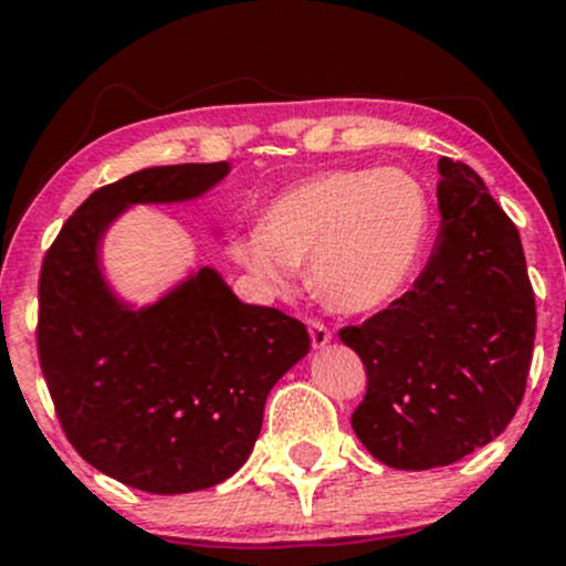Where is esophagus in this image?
Here are the masks:
<instances>
[{"mask_svg":"<svg viewBox=\"0 0 566 566\" xmlns=\"http://www.w3.org/2000/svg\"><path fill=\"white\" fill-rule=\"evenodd\" d=\"M308 333H311V343H314V348H324L329 340H333L329 327L319 319H308Z\"/></svg>","mask_w":566,"mask_h":566,"instance_id":"1","label":"esophagus"}]
</instances>
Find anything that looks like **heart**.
Segmentation results:
<instances>
[{"instance_id":"1","label":"heart","mask_w":566,"mask_h":566,"mask_svg":"<svg viewBox=\"0 0 566 566\" xmlns=\"http://www.w3.org/2000/svg\"><path fill=\"white\" fill-rule=\"evenodd\" d=\"M431 233V199L401 167L333 170L301 180L263 210L261 226L239 233L229 252L271 292L295 287L297 265L343 314H367L399 297Z\"/></svg>"}]
</instances>
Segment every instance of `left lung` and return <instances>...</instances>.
Segmentation results:
<instances>
[{
    "label": "left lung",
    "mask_w": 566,
    "mask_h": 566,
    "mask_svg": "<svg viewBox=\"0 0 566 566\" xmlns=\"http://www.w3.org/2000/svg\"><path fill=\"white\" fill-rule=\"evenodd\" d=\"M441 229L412 290L340 340L367 369L350 426L380 463L450 465L505 431L527 388L535 292L516 226L463 161L439 159Z\"/></svg>",
    "instance_id": "left-lung-1"
}]
</instances>
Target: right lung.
<instances>
[{
	"label": "right lung",
	"instance_id": "add662e5",
	"mask_svg": "<svg viewBox=\"0 0 566 566\" xmlns=\"http://www.w3.org/2000/svg\"><path fill=\"white\" fill-rule=\"evenodd\" d=\"M229 172V161L148 167L97 188L39 276V365L63 431L97 471L154 495L242 469L265 396L311 348L303 322L242 303L210 265L140 308L103 276V237L129 207L199 199Z\"/></svg>",
	"mask_w": 566,
	"mask_h": 566
}]
</instances>
